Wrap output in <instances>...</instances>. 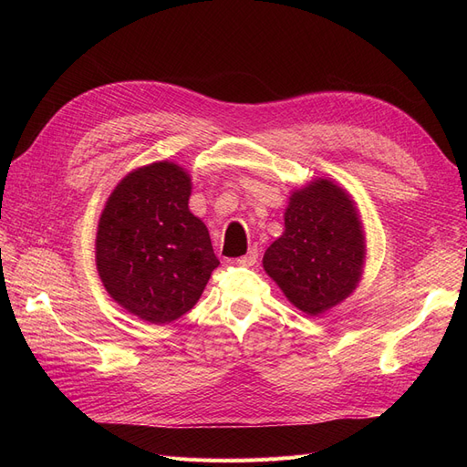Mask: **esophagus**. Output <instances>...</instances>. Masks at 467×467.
Returning <instances> with one entry per match:
<instances>
[{
  "label": "esophagus",
  "mask_w": 467,
  "mask_h": 467,
  "mask_svg": "<svg viewBox=\"0 0 467 467\" xmlns=\"http://www.w3.org/2000/svg\"><path fill=\"white\" fill-rule=\"evenodd\" d=\"M257 259H259V255H257V249H251L247 255H244V257H239L235 263L237 265H242V266H253L257 263Z\"/></svg>",
  "instance_id": "1"
}]
</instances>
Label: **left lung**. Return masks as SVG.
Listing matches in <instances>:
<instances>
[{
	"mask_svg": "<svg viewBox=\"0 0 467 467\" xmlns=\"http://www.w3.org/2000/svg\"><path fill=\"white\" fill-rule=\"evenodd\" d=\"M366 265V234L355 199L317 177L294 189L285 232L265 251L263 266L288 302L321 316L357 290Z\"/></svg>",
	"mask_w": 467,
	"mask_h": 467,
	"instance_id": "8db88e82",
	"label": "left lung"
}]
</instances>
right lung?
<instances>
[{"label":"right lung","mask_w":467,"mask_h":467,"mask_svg":"<svg viewBox=\"0 0 467 467\" xmlns=\"http://www.w3.org/2000/svg\"><path fill=\"white\" fill-rule=\"evenodd\" d=\"M191 189L189 171L175 161L136 167L99 218V278L112 300L146 323L185 316L220 265L208 228L189 210Z\"/></svg>","instance_id":"1"}]
</instances>
